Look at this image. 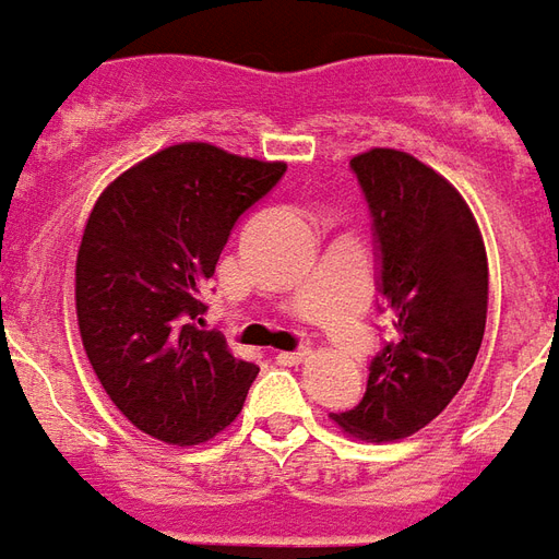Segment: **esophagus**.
<instances>
[{"mask_svg": "<svg viewBox=\"0 0 559 559\" xmlns=\"http://www.w3.org/2000/svg\"><path fill=\"white\" fill-rule=\"evenodd\" d=\"M308 357H311V350L302 347V350H281L275 360H278L281 366H299V362H306Z\"/></svg>", "mask_w": 559, "mask_h": 559, "instance_id": "1", "label": "esophagus"}]
</instances>
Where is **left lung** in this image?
Segmentation results:
<instances>
[{
	"mask_svg": "<svg viewBox=\"0 0 559 559\" xmlns=\"http://www.w3.org/2000/svg\"><path fill=\"white\" fill-rule=\"evenodd\" d=\"M381 245V293L396 335L374 354L366 396L333 424L360 442H400L466 384L487 323V251L448 178L396 147L350 159Z\"/></svg>",
	"mask_w": 559,
	"mask_h": 559,
	"instance_id": "1",
	"label": "left lung"
}]
</instances>
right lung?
<instances>
[{"instance_id":"obj_1","label":"right lung","mask_w":559,"mask_h":559,"mask_svg":"<svg viewBox=\"0 0 559 559\" xmlns=\"http://www.w3.org/2000/svg\"><path fill=\"white\" fill-rule=\"evenodd\" d=\"M287 163L169 144L105 187L81 236L75 311L93 372L132 427L205 444L239 417L257 366L199 330L229 229Z\"/></svg>"}]
</instances>
